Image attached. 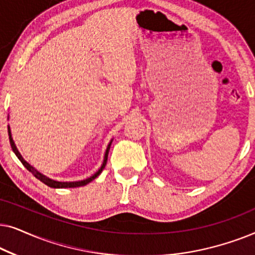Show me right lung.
I'll return each instance as SVG.
<instances>
[{
    "mask_svg": "<svg viewBox=\"0 0 255 255\" xmlns=\"http://www.w3.org/2000/svg\"><path fill=\"white\" fill-rule=\"evenodd\" d=\"M8 133H9V140H10V145H11L12 151L15 152V154L17 155V158H18V159L20 160V162L23 163V166L25 167V168H26L27 170H30V172L32 173L33 175L36 176L38 180H40L41 182L45 183V184H46V186L51 187V188H76V187L86 186L87 183L92 182V181H93L94 179H95V177H97V176L100 175L101 172H102V170L104 169V167H106V165H107V160H108V153H109L110 145H111V141H110V144L108 145V147H107L106 154H104V160H103L102 166H101V168H100L99 170H97V172H96L95 174H94L93 176H90V177H88V179H86V180H83V181H76V182H59V181H54V180L48 179V177H46L45 175H43V174H40L39 172H37V170L34 169L32 166H30L29 163H27V162L25 161V160L23 159V156L20 155V153L18 152V149H17V147L15 146V142H13L12 138H11V132H10V128H9V127H8Z\"/></svg>",
    "mask_w": 255,
    "mask_h": 255,
    "instance_id": "obj_1",
    "label": "right lung"
}]
</instances>
